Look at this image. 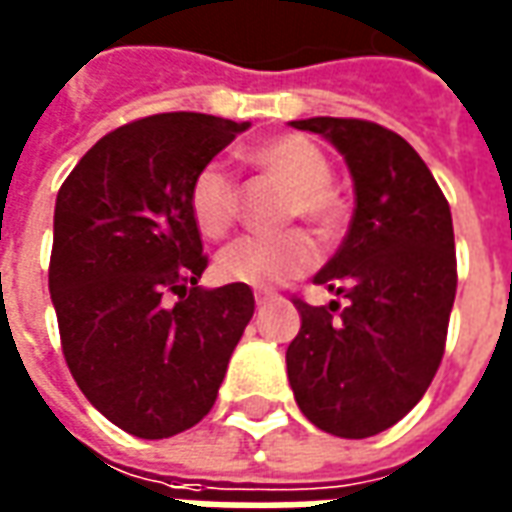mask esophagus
Returning a JSON list of instances; mask_svg holds the SVG:
<instances>
[{"mask_svg": "<svg viewBox=\"0 0 512 512\" xmlns=\"http://www.w3.org/2000/svg\"><path fill=\"white\" fill-rule=\"evenodd\" d=\"M274 300V294L271 291H255V302L257 305H266V302Z\"/></svg>", "mask_w": 512, "mask_h": 512, "instance_id": "esophagus-1", "label": "esophagus"}]
</instances>
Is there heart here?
Listing matches in <instances>:
<instances>
[{
  "mask_svg": "<svg viewBox=\"0 0 512 512\" xmlns=\"http://www.w3.org/2000/svg\"><path fill=\"white\" fill-rule=\"evenodd\" d=\"M249 162L263 176L288 190L280 207V224L305 221L316 235L330 238L342 224V201L330 187L328 156L300 134L266 139L249 151ZM241 184L221 162H207L190 182V215L201 235L224 238L241 215ZM316 243L302 229L277 235H249L224 246L215 257L221 280L252 288H269L314 269Z\"/></svg>",
  "mask_w": 512,
  "mask_h": 512,
  "instance_id": "1",
  "label": "heart"
}]
</instances>
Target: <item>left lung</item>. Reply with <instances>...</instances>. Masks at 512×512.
Here are the masks:
<instances>
[{"instance_id":"left-lung-1","label":"left lung","mask_w":512,"mask_h":512,"mask_svg":"<svg viewBox=\"0 0 512 512\" xmlns=\"http://www.w3.org/2000/svg\"><path fill=\"white\" fill-rule=\"evenodd\" d=\"M344 156L356 210L339 252L316 271L347 305H308L285 350L297 406L316 429L364 440L412 412L446 350L457 294L451 210L426 162L384 125L294 120Z\"/></svg>"}]
</instances>
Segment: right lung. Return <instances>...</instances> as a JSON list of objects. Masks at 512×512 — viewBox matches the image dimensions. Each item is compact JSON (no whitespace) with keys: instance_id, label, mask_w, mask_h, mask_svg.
Wrapping results in <instances>:
<instances>
[{"instance_id":"add662e5","label":"right lung","mask_w":512,"mask_h":512,"mask_svg":"<svg viewBox=\"0 0 512 512\" xmlns=\"http://www.w3.org/2000/svg\"><path fill=\"white\" fill-rule=\"evenodd\" d=\"M246 128L196 111L120 125L55 198L50 297L69 373L142 440L210 412L255 314L249 285H198L207 255L187 201L198 168Z\"/></svg>"}]
</instances>
